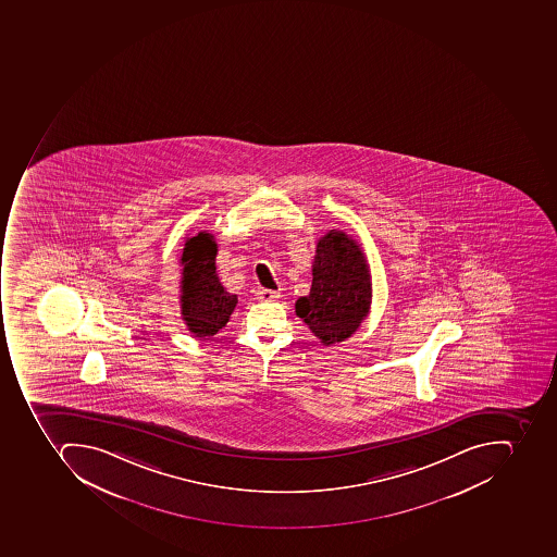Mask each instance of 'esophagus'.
<instances>
[{"label":"esophagus","mask_w":557,"mask_h":557,"mask_svg":"<svg viewBox=\"0 0 557 557\" xmlns=\"http://www.w3.org/2000/svg\"><path fill=\"white\" fill-rule=\"evenodd\" d=\"M257 295H259V300L262 301H274L281 296L280 292H273V289H259Z\"/></svg>","instance_id":"1"}]
</instances>
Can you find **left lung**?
Here are the masks:
<instances>
[{"label": "left lung", "mask_w": 557, "mask_h": 557, "mask_svg": "<svg viewBox=\"0 0 557 557\" xmlns=\"http://www.w3.org/2000/svg\"><path fill=\"white\" fill-rule=\"evenodd\" d=\"M370 271L363 250L343 232H329L317 245L310 295L296 301V315L331 346L347 339L370 308Z\"/></svg>", "instance_id": "1"}]
</instances>
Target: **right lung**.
<instances>
[{
    "label": "right lung",
    "instance_id": "1",
    "mask_svg": "<svg viewBox=\"0 0 557 557\" xmlns=\"http://www.w3.org/2000/svg\"><path fill=\"white\" fill-rule=\"evenodd\" d=\"M214 257L216 244L210 233L202 232L186 242L182 253V315L198 337L214 336L237 307V296L218 280Z\"/></svg>",
    "mask_w": 557,
    "mask_h": 557
}]
</instances>
